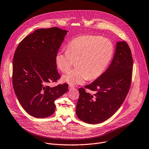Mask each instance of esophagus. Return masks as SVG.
Masks as SVG:
<instances>
[{"mask_svg":"<svg viewBox=\"0 0 149 149\" xmlns=\"http://www.w3.org/2000/svg\"><path fill=\"white\" fill-rule=\"evenodd\" d=\"M74 87H73V86H69V90H72V89H74Z\"/></svg>","mask_w":149,"mask_h":149,"instance_id":"1","label":"esophagus"}]
</instances>
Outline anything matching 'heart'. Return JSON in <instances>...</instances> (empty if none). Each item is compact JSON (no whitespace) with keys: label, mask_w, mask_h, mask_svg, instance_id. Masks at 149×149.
Listing matches in <instances>:
<instances>
[{"label":"heart","mask_w":149,"mask_h":149,"mask_svg":"<svg viewBox=\"0 0 149 149\" xmlns=\"http://www.w3.org/2000/svg\"><path fill=\"white\" fill-rule=\"evenodd\" d=\"M113 51L112 43L100 36L84 35L72 39L67 50H59L55 58L62 72L68 71L75 61L76 67L63 75L62 81L74 86L84 83L88 78H97L111 62Z\"/></svg>","instance_id":"b5f03b06"}]
</instances>
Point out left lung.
<instances>
[{
    "label": "left lung",
    "instance_id": "obj_1",
    "mask_svg": "<svg viewBox=\"0 0 149 149\" xmlns=\"http://www.w3.org/2000/svg\"><path fill=\"white\" fill-rule=\"evenodd\" d=\"M133 61L131 49L125 42H117L113 60L106 71L86 88L95 91L91 94L78 89L76 106L78 118L90 124L102 123L111 118L120 107L129 91Z\"/></svg>",
    "mask_w": 149,
    "mask_h": 149
}]
</instances>
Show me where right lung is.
Instances as JSON below:
<instances>
[{
	"instance_id": "add662e5",
	"label": "right lung",
	"mask_w": 149,
	"mask_h": 149,
	"mask_svg": "<svg viewBox=\"0 0 149 149\" xmlns=\"http://www.w3.org/2000/svg\"><path fill=\"white\" fill-rule=\"evenodd\" d=\"M68 31L58 27L38 29L18 45L13 59L12 84L23 109L44 118L55 112V100L68 90L64 83L50 87L61 78L56 55Z\"/></svg>"
}]
</instances>
